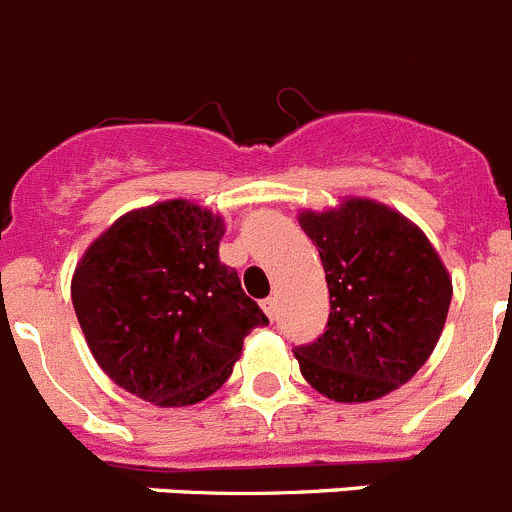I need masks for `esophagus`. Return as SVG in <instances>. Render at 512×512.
I'll return each instance as SVG.
<instances>
[{
    "label": "esophagus",
    "instance_id": "34e87169",
    "mask_svg": "<svg viewBox=\"0 0 512 512\" xmlns=\"http://www.w3.org/2000/svg\"><path fill=\"white\" fill-rule=\"evenodd\" d=\"M261 307H264V312H266V315H269L271 320L277 318V312H279V302H277V297H266V300L261 302Z\"/></svg>",
    "mask_w": 512,
    "mask_h": 512
}]
</instances>
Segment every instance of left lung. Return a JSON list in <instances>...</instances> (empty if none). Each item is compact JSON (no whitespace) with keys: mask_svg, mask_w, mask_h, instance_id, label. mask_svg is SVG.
Returning <instances> with one entry per match:
<instances>
[{"mask_svg":"<svg viewBox=\"0 0 512 512\" xmlns=\"http://www.w3.org/2000/svg\"><path fill=\"white\" fill-rule=\"evenodd\" d=\"M300 225L325 269L328 330L295 359L336 402H372L410 382L433 354L449 315L451 277L423 230L392 207L346 197L302 210Z\"/></svg>","mask_w":512,"mask_h":512,"instance_id":"left-lung-1","label":"left lung"}]
</instances>
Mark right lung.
<instances>
[{"label": "right lung", "instance_id": "add662e5", "mask_svg": "<svg viewBox=\"0 0 512 512\" xmlns=\"http://www.w3.org/2000/svg\"><path fill=\"white\" fill-rule=\"evenodd\" d=\"M223 217L189 200L130 210L84 251L71 302L102 372L158 408H187L225 384L243 338L266 325L217 256Z\"/></svg>", "mask_w": 512, "mask_h": 512}]
</instances>
